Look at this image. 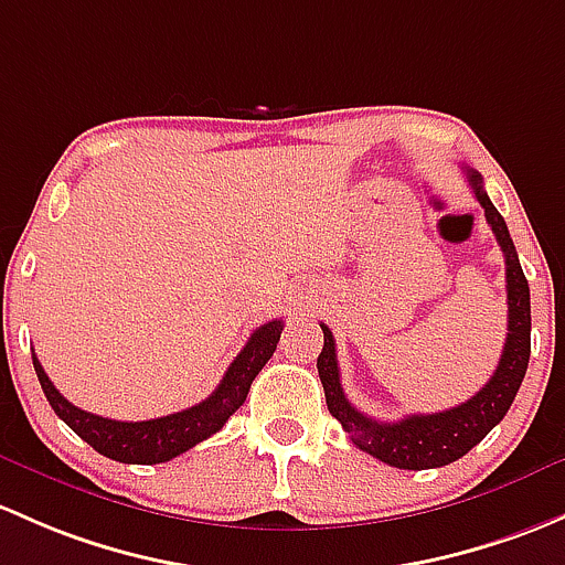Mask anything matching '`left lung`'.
Listing matches in <instances>:
<instances>
[{"label":"left lung","instance_id":"8db88e82","mask_svg":"<svg viewBox=\"0 0 565 565\" xmlns=\"http://www.w3.org/2000/svg\"><path fill=\"white\" fill-rule=\"evenodd\" d=\"M466 178L477 194L479 205L484 207L487 224L495 233L498 246L507 257V302H509V324L507 343H503L501 360L490 382L473 397H468L460 406L447 408L436 414H408L401 423H379L365 417L349 403L341 387V373H338L335 338L328 324H322L324 347L319 354L317 367L322 379L324 397L332 417L341 423L362 452L373 455L387 466L406 468V471H425V468H441L460 460L471 452L479 441L492 430L503 417L509 406L518 397V390L525 379L527 360H531V289H527L525 273H522L514 243L509 237L507 222L495 205L487 198L482 186V175L477 170L466 168Z\"/></svg>","mask_w":565,"mask_h":565}]
</instances>
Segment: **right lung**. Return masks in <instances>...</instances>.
<instances>
[{"label":"right lung","instance_id":"right-lung-1","mask_svg":"<svg viewBox=\"0 0 565 565\" xmlns=\"http://www.w3.org/2000/svg\"><path fill=\"white\" fill-rule=\"evenodd\" d=\"M281 330V319H273V322L254 330L246 347L241 349V354L224 373L222 384L203 403L183 408V412L168 414V417L142 419V423H118V419L99 417V414L83 412V408L73 406L62 392L53 387L40 360H32L40 387H43L56 417L73 427L88 447H94L99 455L110 457V460L132 462V466H153V462L173 460V457L192 449L194 444L205 441L213 433L222 430L224 423L243 406L257 373L263 371L265 362L276 352Z\"/></svg>","mask_w":565,"mask_h":565}]
</instances>
